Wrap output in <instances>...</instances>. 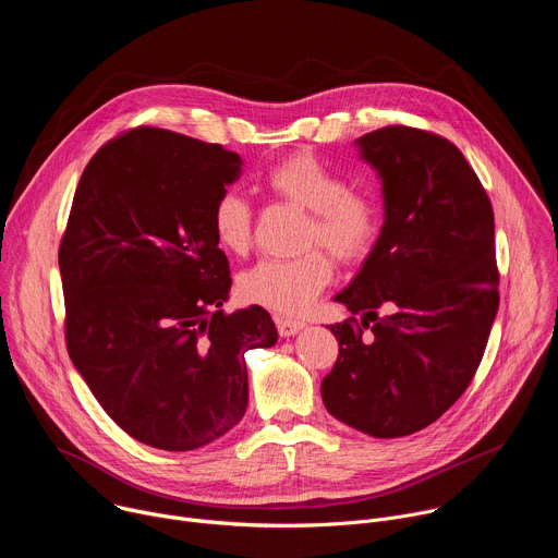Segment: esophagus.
Returning a JSON list of instances; mask_svg holds the SVG:
<instances>
[{
	"mask_svg": "<svg viewBox=\"0 0 558 558\" xmlns=\"http://www.w3.org/2000/svg\"><path fill=\"white\" fill-rule=\"evenodd\" d=\"M276 327H278V333L282 338H291L295 336L300 329H304V323L300 320H287V317H276Z\"/></svg>",
	"mask_w": 558,
	"mask_h": 558,
	"instance_id": "obj_1",
	"label": "esophagus"
}]
</instances>
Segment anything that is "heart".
Listing matches in <instances>:
<instances>
[{
	"mask_svg": "<svg viewBox=\"0 0 558 558\" xmlns=\"http://www.w3.org/2000/svg\"><path fill=\"white\" fill-rule=\"evenodd\" d=\"M265 185L271 194L308 211L304 247L323 245L340 263H355L368 254L379 231V207L373 196L349 190L347 181L308 151L276 163ZM214 235L222 250L245 254L254 238V209L235 192L218 196L211 211ZM333 276L325 252L313 250L298 258H267L243 274L241 293L280 315H300Z\"/></svg>",
	"mask_w": 558,
	"mask_h": 558,
	"instance_id": "heart-1",
	"label": "heart"
}]
</instances>
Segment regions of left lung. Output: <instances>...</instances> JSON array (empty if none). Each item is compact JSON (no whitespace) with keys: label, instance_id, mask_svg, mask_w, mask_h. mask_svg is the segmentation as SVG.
Wrapping results in <instances>:
<instances>
[{"label":"left lung","instance_id":"1","mask_svg":"<svg viewBox=\"0 0 558 558\" xmlns=\"http://www.w3.org/2000/svg\"><path fill=\"white\" fill-rule=\"evenodd\" d=\"M381 179L384 225L353 282V315L323 379L327 411L379 439L439 420L468 388L499 308L490 198L448 138L388 125L355 141Z\"/></svg>","mask_w":558,"mask_h":558}]
</instances>
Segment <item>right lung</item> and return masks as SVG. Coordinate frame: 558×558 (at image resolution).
I'll return each mask as SVG.
<instances>
[{"label":"right lung","instance_id":"right-lung-1","mask_svg":"<svg viewBox=\"0 0 558 558\" xmlns=\"http://www.w3.org/2000/svg\"><path fill=\"white\" fill-rule=\"evenodd\" d=\"M235 151L161 128L108 141L76 185L59 245L65 347L101 409L158 450H194L247 411L250 349L278 340L263 306L225 313L231 278L211 211Z\"/></svg>","mask_w":558,"mask_h":558}]
</instances>
